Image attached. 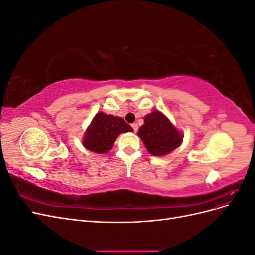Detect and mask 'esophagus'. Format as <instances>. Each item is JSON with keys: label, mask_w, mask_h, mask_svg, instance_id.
<instances>
[{"label": "esophagus", "mask_w": 255, "mask_h": 255, "mask_svg": "<svg viewBox=\"0 0 255 255\" xmlns=\"http://www.w3.org/2000/svg\"><path fill=\"white\" fill-rule=\"evenodd\" d=\"M132 128H133V130H134L135 133L137 132V130H138V125H137V123H133V125H132Z\"/></svg>", "instance_id": "1"}]
</instances>
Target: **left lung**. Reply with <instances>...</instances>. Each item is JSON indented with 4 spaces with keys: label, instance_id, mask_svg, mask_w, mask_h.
Instances as JSON below:
<instances>
[{
    "label": "left lung",
    "instance_id": "8db88e82",
    "mask_svg": "<svg viewBox=\"0 0 255 255\" xmlns=\"http://www.w3.org/2000/svg\"><path fill=\"white\" fill-rule=\"evenodd\" d=\"M137 135L153 156H164L171 153L181 145L184 137L181 130L157 110L144 116L143 125L138 129Z\"/></svg>",
    "mask_w": 255,
    "mask_h": 255
}]
</instances>
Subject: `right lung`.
Returning a JSON list of instances; mask_svg holds the SVG:
<instances>
[{"label": "right lung", "mask_w": 255, "mask_h": 255, "mask_svg": "<svg viewBox=\"0 0 255 255\" xmlns=\"http://www.w3.org/2000/svg\"><path fill=\"white\" fill-rule=\"evenodd\" d=\"M127 132H133V128L122 118L100 112L91 120L82 142L91 152L105 154L113 148L116 138Z\"/></svg>", "instance_id": "obj_1"}]
</instances>
